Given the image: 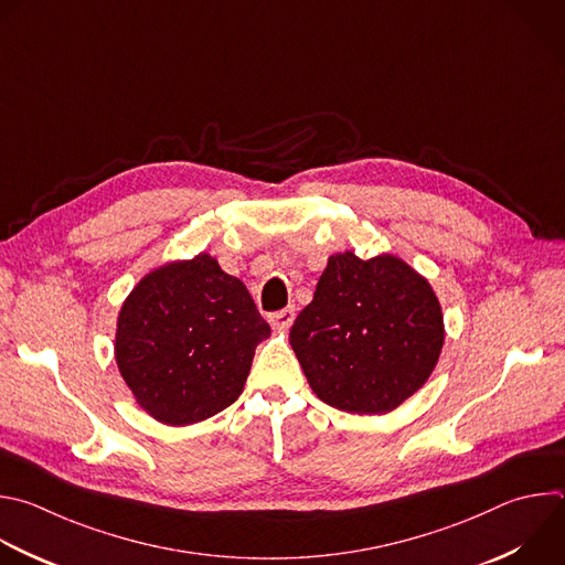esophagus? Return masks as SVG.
<instances>
[{
    "label": "esophagus",
    "instance_id": "34e87169",
    "mask_svg": "<svg viewBox=\"0 0 565 565\" xmlns=\"http://www.w3.org/2000/svg\"><path fill=\"white\" fill-rule=\"evenodd\" d=\"M268 321H270L273 328L286 330V328H290L292 321H295V308H284V310H279V312H273V315L268 317Z\"/></svg>",
    "mask_w": 565,
    "mask_h": 565
}]
</instances>
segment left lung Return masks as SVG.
Returning a JSON list of instances; mask_svg holds the SVG:
<instances>
[{
    "label": "left lung",
    "instance_id": "obj_1",
    "mask_svg": "<svg viewBox=\"0 0 565 565\" xmlns=\"http://www.w3.org/2000/svg\"><path fill=\"white\" fill-rule=\"evenodd\" d=\"M439 299L395 255L328 259L312 301L290 328V345L312 393L328 406L384 415L413 397L444 348Z\"/></svg>",
    "mask_w": 565,
    "mask_h": 565
}]
</instances>
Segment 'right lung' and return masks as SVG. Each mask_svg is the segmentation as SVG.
<instances>
[{
    "label": "right lung",
    "instance_id": "right-lung-1",
    "mask_svg": "<svg viewBox=\"0 0 565 565\" xmlns=\"http://www.w3.org/2000/svg\"><path fill=\"white\" fill-rule=\"evenodd\" d=\"M268 334L244 281L200 253L132 288L117 317L115 361L152 419L188 426L237 402Z\"/></svg>",
    "mask_w": 565,
    "mask_h": 565
}]
</instances>
